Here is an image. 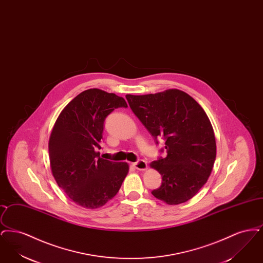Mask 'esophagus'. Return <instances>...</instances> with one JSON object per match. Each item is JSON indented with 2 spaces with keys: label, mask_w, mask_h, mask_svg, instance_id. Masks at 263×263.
Segmentation results:
<instances>
[{
  "label": "esophagus",
  "mask_w": 263,
  "mask_h": 263,
  "mask_svg": "<svg viewBox=\"0 0 263 263\" xmlns=\"http://www.w3.org/2000/svg\"><path fill=\"white\" fill-rule=\"evenodd\" d=\"M132 165H133L136 170H139V171H144V170H146L147 166H148V164H147V163H146L144 160H139L137 162L132 163Z\"/></svg>",
  "instance_id": "esophagus-1"
}]
</instances>
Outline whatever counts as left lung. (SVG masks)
I'll return each mask as SVG.
<instances>
[{"label":"left lung","mask_w":263,"mask_h":263,"mask_svg":"<svg viewBox=\"0 0 263 263\" xmlns=\"http://www.w3.org/2000/svg\"><path fill=\"white\" fill-rule=\"evenodd\" d=\"M130 108L156 144L163 139L166 156L151 163L163 177L152 194L170 205L191 199L211 175L216 141L203 108L186 92L168 89L145 96L127 95Z\"/></svg>","instance_id":"1"}]
</instances>
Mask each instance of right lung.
<instances>
[{
    "instance_id": "1",
    "label": "right lung",
    "mask_w": 263,
    "mask_h": 263,
    "mask_svg": "<svg viewBox=\"0 0 263 263\" xmlns=\"http://www.w3.org/2000/svg\"><path fill=\"white\" fill-rule=\"evenodd\" d=\"M127 107L125 100L99 88L78 95L60 113L49 139V159L58 186L88 209L113 198L129 171L126 163L100 159L104 121L114 109Z\"/></svg>"
}]
</instances>
